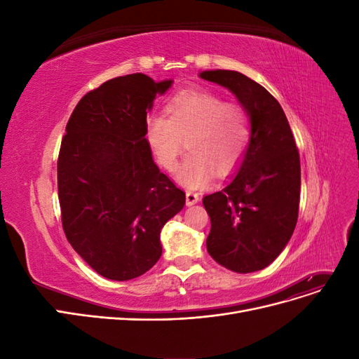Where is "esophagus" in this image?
I'll return each instance as SVG.
<instances>
[{"label": "esophagus", "instance_id": "obj_1", "mask_svg": "<svg viewBox=\"0 0 359 359\" xmlns=\"http://www.w3.org/2000/svg\"><path fill=\"white\" fill-rule=\"evenodd\" d=\"M186 202H187V205H189V206H191V205H194V203H198V202H199V196H198L196 193L187 191V193H186Z\"/></svg>", "mask_w": 359, "mask_h": 359}]
</instances>
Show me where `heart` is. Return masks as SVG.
<instances>
[{
    "label": "heart",
    "instance_id": "1",
    "mask_svg": "<svg viewBox=\"0 0 359 359\" xmlns=\"http://www.w3.org/2000/svg\"><path fill=\"white\" fill-rule=\"evenodd\" d=\"M145 130L158 165L169 172L177 168L186 140L189 154L177 180L190 189L208 182L214 170L223 177L236 169L252 140L245 107L201 88L173 95L166 104V116H148Z\"/></svg>",
    "mask_w": 359,
    "mask_h": 359
}]
</instances>
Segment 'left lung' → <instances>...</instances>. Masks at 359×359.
Instances as JSON below:
<instances>
[{"instance_id":"left-lung-1","label":"left lung","mask_w":359,"mask_h":359,"mask_svg":"<svg viewBox=\"0 0 359 359\" xmlns=\"http://www.w3.org/2000/svg\"><path fill=\"white\" fill-rule=\"evenodd\" d=\"M201 78L231 90L248 112L252 140L241 168L220 191L203 198L211 219L206 250L235 273L264 269L283 252L299 210V153L280 103L262 85L232 70Z\"/></svg>"}]
</instances>
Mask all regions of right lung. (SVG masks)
Masks as SVG:
<instances>
[{"instance_id":"add662e5","label":"right lung","mask_w":359,"mask_h":359,"mask_svg":"<svg viewBox=\"0 0 359 359\" xmlns=\"http://www.w3.org/2000/svg\"><path fill=\"white\" fill-rule=\"evenodd\" d=\"M172 81L119 76L86 93L62 136L58 198L67 241L100 276L126 281L161 256L160 231L186 193L161 173L145 139L147 114Z\"/></svg>"}]
</instances>
